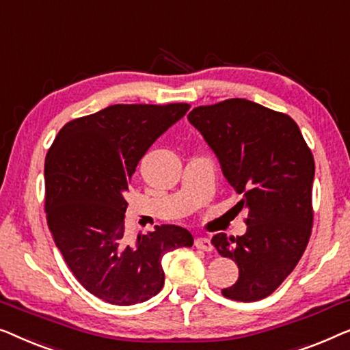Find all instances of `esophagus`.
<instances>
[{
	"mask_svg": "<svg viewBox=\"0 0 350 350\" xmlns=\"http://www.w3.org/2000/svg\"><path fill=\"white\" fill-rule=\"evenodd\" d=\"M195 245L200 250H204V252H211L213 250V244H211V239L206 238V236H200V238L195 239Z\"/></svg>",
	"mask_w": 350,
	"mask_h": 350,
	"instance_id": "1",
	"label": "esophagus"
}]
</instances>
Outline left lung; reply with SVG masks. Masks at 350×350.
I'll return each mask as SVG.
<instances>
[{
  "instance_id": "8db88e82",
  "label": "left lung",
  "mask_w": 350,
  "mask_h": 350,
  "mask_svg": "<svg viewBox=\"0 0 350 350\" xmlns=\"http://www.w3.org/2000/svg\"><path fill=\"white\" fill-rule=\"evenodd\" d=\"M189 120L243 196L236 208L247 209L245 234L211 239L239 268L224 297L244 303L267 298L293 271L311 238L312 152L292 117L244 98L195 107Z\"/></svg>"
}]
</instances>
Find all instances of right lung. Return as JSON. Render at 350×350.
I'll return each mask as SVG.
<instances>
[{
    "instance_id": "obj_1",
    "label": "right lung",
    "mask_w": 350,
    "mask_h": 350,
    "mask_svg": "<svg viewBox=\"0 0 350 350\" xmlns=\"http://www.w3.org/2000/svg\"><path fill=\"white\" fill-rule=\"evenodd\" d=\"M189 109L187 103L109 106L68 122L47 152V225L75 278L103 301L130 306L155 297L165 255L193 244L176 225H157L133 244L125 236V193L137 161Z\"/></svg>"
}]
</instances>
